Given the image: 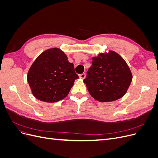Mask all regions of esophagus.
Wrapping results in <instances>:
<instances>
[{
  "instance_id": "obj_1",
  "label": "esophagus",
  "mask_w": 158,
  "mask_h": 158,
  "mask_svg": "<svg viewBox=\"0 0 158 158\" xmlns=\"http://www.w3.org/2000/svg\"><path fill=\"white\" fill-rule=\"evenodd\" d=\"M79 77H80V78H82V79H84V78H85V74L84 73L81 74L79 75Z\"/></svg>"
}]
</instances>
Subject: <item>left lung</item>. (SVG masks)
Wrapping results in <instances>:
<instances>
[{
  "instance_id": "8db88e82",
  "label": "left lung",
  "mask_w": 158,
  "mask_h": 158,
  "mask_svg": "<svg viewBox=\"0 0 158 158\" xmlns=\"http://www.w3.org/2000/svg\"><path fill=\"white\" fill-rule=\"evenodd\" d=\"M132 79V73L126 61L117 52L109 51L92 57V66L84 82L95 100L111 102L125 95Z\"/></svg>"
}]
</instances>
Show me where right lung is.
Returning <instances> with one entry per match:
<instances>
[{
  "instance_id": "obj_1",
  "label": "right lung",
  "mask_w": 158,
  "mask_h": 158,
  "mask_svg": "<svg viewBox=\"0 0 158 158\" xmlns=\"http://www.w3.org/2000/svg\"><path fill=\"white\" fill-rule=\"evenodd\" d=\"M78 78L74 64L59 48L45 50L37 57L27 75L32 94L40 101L55 103L67 96Z\"/></svg>"
}]
</instances>
